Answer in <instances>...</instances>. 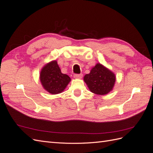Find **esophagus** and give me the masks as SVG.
<instances>
[{"mask_svg": "<svg viewBox=\"0 0 153 153\" xmlns=\"http://www.w3.org/2000/svg\"><path fill=\"white\" fill-rule=\"evenodd\" d=\"M82 77V74H74V77L76 78V79H81V78Z\"/></svg>", "mask_w": 153, "mask_h": 153, "instance_id": "esophagus-1", "label": "esophagus"}]
</instances>
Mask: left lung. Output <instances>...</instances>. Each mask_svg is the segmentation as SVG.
<instances>
[{
	"label": "left lung",
	"instance_id": "1",
	"mask_svg": "<svg viewBox=\"0 0 153 153\" xmlns=\"http://www.w3.org/2000/svg\"><path fill=\"white\" fill-rule=\"evenodd\" d=\"M84 81L91 92L106 95L113 90L116 81L115 74L101 63H97L90 74H86Z\"/></svg>",
	"mask_w": 153,
	"mask_h": 153
}]
</instances>
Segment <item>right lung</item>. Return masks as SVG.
Masks as SVG:
<instances>
[{"mask_svg":"<svg viewBox=\"0 0 153 153\" xmlns=\"http://www.w3.org/2000/svg\"><path fill=\"white\" fill-rule=\"evenodd\" d=\"M40 79L43 88L51 94L62 93L71 81L67 74L62 73L56 60L48 63L42 68Z\"/></svg>","mask_w":153,"mask_h":153,"instance_id":"obj_1","label":"right lung"}]
</instances>
